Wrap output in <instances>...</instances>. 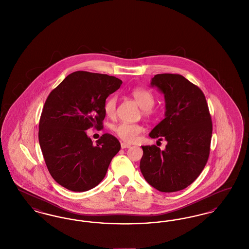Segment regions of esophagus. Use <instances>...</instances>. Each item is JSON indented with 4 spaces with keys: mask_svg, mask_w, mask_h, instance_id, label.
I'll list each match as a JSON object with an SVG mask.
<instances>
[{
    "mask_svg": "<svg viewBox=\"0 0 249 249\" xmlns=\"http://www.w3.org/2000/svg\"><path fill=\"white\" fill-rule=\"evenodd\" d=\"M130 144L129 143H126V142H121V148H130Z\"/></svg>",
    "mask_w": 249,
    "mask_h": 249,
    "instance_id": "1",
    "label": "esophagus"
}]
</instances>
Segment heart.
I'll return each mask as SVG.
<instances>
[{"instance_id": "heart-1", "label": "heart", "mask_w": 249, "mask_h": 249, "mask_svg": "<svg viewBox=\"0 0 249 249\" xmlns=\"http://www.w3.org/2000/svg\"><path fill=\"white\" fill-rule=\"evenodd\" d=\"M131 96L134 98L139 107L142 108L143 116L149 117L152 115L151 108L154 107V95L147 89L136 88L131 90ZM104 109L107 117H115L117 109V97L110 96L105 103ZM113 130L121 140L127 142H133L138 139L139 135L142 133V127L137 123L120 122L113 127Z\"/></svg>"}]
</instances>
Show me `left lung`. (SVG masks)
I'll list each match as a JSON object with an SVG mask.
<instances>
[{
    "label": "left lung",
    "instance_id": "left-lung-1",
    "mask_svg": "<svg viewBox=\"0 0 249 249\" xmlns=\"http://www.w3.org/2000/svg\"><path fill=\"white\" fill-rule=\"evenodd\" d=\"M151 86L164 94L166 112L149 136L167 144L164 150L142 145L140 169L156 190H184L200 176L209 158L213 124L208 105L201 89L181 74H156Z\"/></svg>",
    "mask_w": 249,
    "mask_h": 249
}]
</instances>
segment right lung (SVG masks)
Masks as SVG:
<instances>
[{
  "instance_id": "obj_1",
  "label": "right lung",
  "mask_w": 249,
  "mask_h": 249,
  "mask_svg": "<svg viewBox=\"0 0 249 249\" xmlns=\"http://www.w3.org/2000/svg\"><path fill=\"white\" fill-rule=\"evenodd\" d=\"M121 84L115 76L77 71L48 95L38 138L49 174L63 188L87 191L106 177L120 142L105 133L94 144L86 130L103 129L106 100Z\"/></svg>"
}]
</instances>
